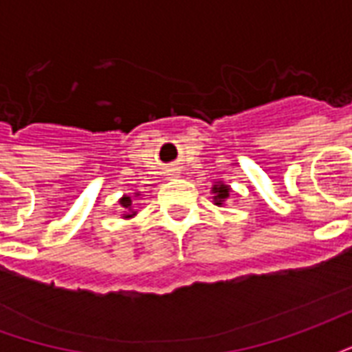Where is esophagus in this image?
<instances>
[{"label":"esophagus","mask_w":352,"mask_h":352,"mask_svg":"<svg viewBox=\"0 0 352 352\" xmlns=\"http://www.w3.org/2000/svg\"><path fill=\"white\" fill-rule=\"evenodd\" d=\"M171 171H173V173H177V169H171Z\"/></svg>","instance_id":"obj_1"}]
</instances>
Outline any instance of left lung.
I'll use <instances>...</instances> for the list:
<instances>
[{
	"label": "left lung",
	"instance_id": "left-lung-1",
	"mask_svg": "<svg viewBox=\"0 0 352 352\" xmlns=\"http://www.w3.org/2000/svg\"><path fill=\"white\" fill-rule=\"evenodd\" d=\"M230 188L228 184H224L222 181H219L217 184H213V188H211V192H213L214 196H213V201H214V206H219V207H224V204H226V199L230 198Z\"/></svg>",
	"mask_w": 352,
	"mask_h": 352
}]
</instances>
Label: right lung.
Instances as JSON below:
<instances>
[{"label":"right lung","instance_id":"1","mask_svg":"<svg viewBox=\"0 0 352 352\" xmlns=\"http://www.w3.org/2000/svg\"><path fill=\"white\" fill-rule=\"evenodd\" d=\"M141 194L139 192H135L133 194V198H139ZM131 196H122V198L118 199V204H120V207H122L124 211H122V219H131V217H135L138 214V211L133 209V201H131Z\"/></svg>","mask_w":352,"mask_h":352}]
</instances>
